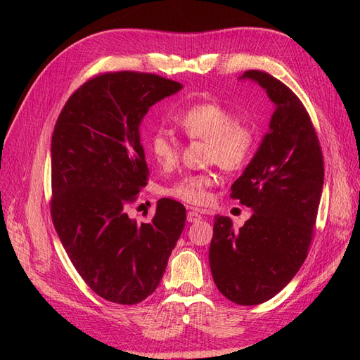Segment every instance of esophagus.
Listing matches in <instances>:
<instances>
[{
    "label": "esophagus",
    "instance_id": "obj_1",
    "mask_svg": "<svg viewBox=\"0 0 360 360\" xmlns=\"http://www.w3.org/2000/svg\"><path fill=\"white\" fill-rule=\"evenodd\" d=\"M201 218H202L201 213H198L196 210H190L187 213V221H188V223H198V221H200Z\"/></svg>",
    "mask_w": 360,
    "mask_h": 360
}]
</instances>
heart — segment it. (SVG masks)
<instances>
[{
	"instance_id": "1",
	"label": "heart",
	"mask_w": 360,
	"mask_h": 360,
	"mask_svg": "<svg viewBox=\"0 0 360 360\" xmlns=\"http://www.w3.org/2000/svg\"><path fill=\"white\" fill-rule=\"evenodd\" d=\"M174 122L188 139L205 141V159L221 170L240 172L254 156L257 147L254 129L238 122V117L219 102L190 105L174 117ZM147 148L162 168H172L178 162L179 143L164 129H156L148 137ZM215 182V174L209 172L186 174L165 188V193L182 202L204 205L210 200V188Z\"/></svg>"
}]
</instances>
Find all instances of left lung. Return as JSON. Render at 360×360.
Wrapping results in <instances>:
<instances>
[{
  "instance_id": "left-lung-1",
  "label": "left lung",
  "mask_w": 360,
  "mask_h": 360,
  "mask_svg": "<svg viewBox=\"0 0 360 360\" xmlns=\"http://www.w3.org/2000/svg\"><path fill=\"white\" fill-rule=\"evenodd\" d=\"M275 105L269 133L231 198L254 210L240 231L215 217L209 249L212 277L229 300L252 307L277 295L300 269L314 235L323 188V155L300 98L274 75L244 72Z\"/></svg>"
}]
</instances>
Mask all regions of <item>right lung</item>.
I'll return each instance as SVG.
<instances>
[{"instance_id":"1","label":"right lung","mask_w":360,"mask_h":360,"mask_svg":"<svg viewBox=\"0 0 360 360\" xmlns=\"http://www.w3.org/2000/svg\"><path fill=\"white\" fill-rule=\"evenodd\" d=\"M181 88L150 72L97 74L68 98L53 128V227L83 281L112 303L136 304L155 292L186 226V207L168 198L150 223L127 215L150 174L141 122Z\"/></svg>"}]
</instances>
